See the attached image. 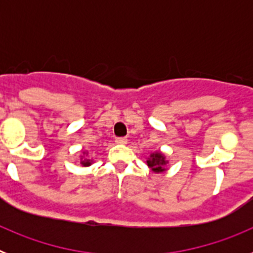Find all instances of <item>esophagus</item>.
Listing matches in <instances>:
<instances>
[{"instance_id":"34e87169","label":"esophagus","mask_w":253,"mask_h":253,"mask_svg":"<svg viewBox=\"0 0 253 253\" xmlns=\"http://www.w3.org/2000/svg\"><path fill=\"white\" fill-rule=\"evenodd\" d=\"M115 143L116 144H126V143H128V139H126V138H116Z\"/></svg>"}]
</instances>
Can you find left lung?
<instances>
[{
  "label": "left lung",
  "instance_id": "left-lung-1",
  "mask_svg": "<svg viewBox=\"0 0 253 253\" xmlns=\"http://www.w3.org/2000/svg\"><path fill=\"white\" fill-rule=\"evenodd\" d=\"M167 163H169V161H166V157L161 152H153V153L149 154V158L147 160L148 167L156 173L166 171Z\"/></svg>",
  "mask_w": 253,
  "mask_h": 253
}]
</instances>
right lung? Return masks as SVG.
Wrapping results in <instances>:
<instances>
[{
	"label": "right lung",
	"mask_w": 253,
	"mask_h": 253,
	"mask_svg": "<svg viewBox=\"0 0 253 253\" xmlns=\"http://www.w3.org/2000/svg\"><path fill=\"white\" fill-rule=\"evenodd\" d=\"M84 154H86V152H84ZM84 167H87V166H91V163H92V160H88L87 157H84V156H81V162H80Z\"/></svg>",
	"instance_id": "right-lung-1"
}]
</instances>
